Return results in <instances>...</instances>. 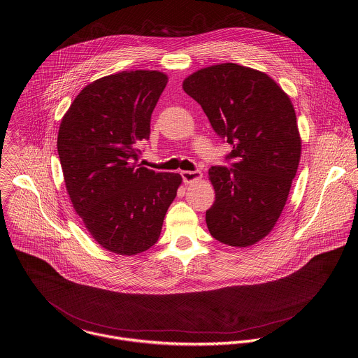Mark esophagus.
<instances>
[{"instance_id":"1","label":"esophagus","mask_w":358,"mask_h":358,"mask_svg":"<svg viewBox=\"0 0 358 358\" xmlns=\"http://www.w3.org/2000/svg\"><path fill=\"white\" fill-rule=\"evenodd\" d=\"M181 176H182L184 182L189 184V182H194L196 180H201L202 178V171L201 170H194V171L185 170V171H181Z\"/></svg>"}]
</instances>
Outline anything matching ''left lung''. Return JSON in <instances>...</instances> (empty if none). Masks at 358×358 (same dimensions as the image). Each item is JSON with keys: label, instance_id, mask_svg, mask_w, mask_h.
<instances>
[{"label": "left lung", "instance_id": "left-lung-1", "mask_svg": "<svg viewBox=\"0 0 358 358\" xmlns=\"http://www.w3.org/2000/svg\"><path fill=\"white\" fill-rule=\"evenodd\" d=\"M184 91L232 146V167L213 166L215 201L206 224L217 241L246 248L271 232L296 176L301 140L290 98L266 73L236 64L188 76Z\"/></svg>", "mask_w": 358, "mask_h": 358}]
</instances>
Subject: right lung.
<instances>
[{"instance_id":"1","label":"right lung","mask_w":358,"mask_h":358,"mask_svg":"<svg viewBox=\"0 0 358 358\" xmlns=\"http://www.w3.org/2000/svg\"><path fill=\"white\" fill-rule=\"evenodd\" d=\"M167 76L126 71L85 85L62 117L58 155L66 191L91 236L133 256L153 246L181 185L178 173L137 164Z\"/></svg>"}]
</instances>
